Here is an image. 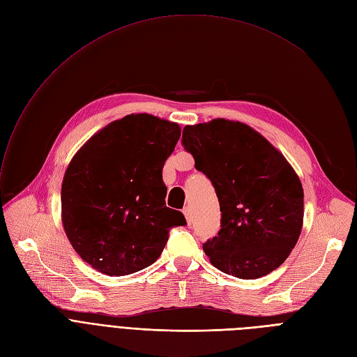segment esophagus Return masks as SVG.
Wrapping results in <instances>:
<instances>
[{
	"mask_svg": "<svg viewBox=\"0 0 357 357\" xmlns=\"http://www.w3.org/2000/svg\"><path fill=\"white\" fill-rule=\"evenodd\" d=\"M183 213H184V216H185V220H188V224H189V225H192V222H193L192 209H190L189 206H185V208L183 209Z\"/></svg>",
	"mask_w": 357,
	"mask_h": 357,
	"instance_id": "1",
	"label": "esophagus"
}]
</instances>
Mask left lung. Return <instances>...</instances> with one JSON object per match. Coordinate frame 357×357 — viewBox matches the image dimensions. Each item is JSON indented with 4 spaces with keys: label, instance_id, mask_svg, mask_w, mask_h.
I'll return each mask as SVG.
<instances>
[{
    "label": "left lung",
    "instance_id": "left-lung-1",
    "mask_svg": "<svg viewBox=\"0 0 357 357\" xmlns=\"http://www.w3.org/2000/svg\"><path fill=\"white\" fill-rule=\"evenodd\" d=\"M181 145L219 200L220 229L203 243L211 263L238 279L278 268L303 220V190L291 164L259 132L225 119L185 126Z\"/></svg>",
    "mask_w": 357,
    "mask_h": 357
}]
</instances>
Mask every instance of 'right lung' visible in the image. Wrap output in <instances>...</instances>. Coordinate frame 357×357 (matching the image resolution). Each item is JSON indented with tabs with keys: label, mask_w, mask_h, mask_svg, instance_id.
Here are the masks:
<instances>
[{
	"label": "right lung",
	"mask_w": 357,
	"mask_h": 357,
	"mask_svg": "<svg viewBox=\"0 0 357 357\" xmlns=\"http://www.w3.org/2000/svg\"><path fill=\"white\" fill-rule=\"evenodd\" d=\"M177 123L128 114L97 132L68 165L62 224L78 256L109 276L154 263L169 229L185 225L165 206L162 167L180 138Z\"/></svg>",
	"instance_id": "add662e5"
}]
</instances>
